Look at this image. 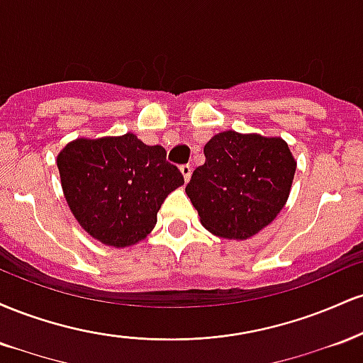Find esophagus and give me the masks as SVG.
Listing matches in <instances>:
<instances>
[{"mask_svg": "<svg viewBox=\"0 0 363 363\" xmlns=\"http://www.w3.org/2000/svg\"><path fill=\"white\" fill-rule=\"evenodd\" d=\"M191 172H193V167H191L189 164H184V165H181V174H182V177H184V181H186V182L189 181V177H191Z\"/></svg>", "mask_w": 363, "mask_h": 363, "instance_id": "obj_1", "label": "esophagus"}]
</instances>
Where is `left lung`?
<instances>
[{
	"instance_id": "left-lung-1",
	"label": "left lung",
	"mask_w": 363,
	"mask_h": 363,
	"mask_svg": "<svg viewBox=\"0 0 363 363\" xmlns=\"http://www.w3.org/2000/svg\"><path fill=\"white\" fill-rule=\"evenodd\" d=\"M205 164L186 186L199 222L228 240H247L277 218L289 199L297 160L280 136L218 133Z\"/></svg>"
}]
</instances>
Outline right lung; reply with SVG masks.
Returning a JSON list of instances; mask_svg holds the SVG:
<instances>
[{
    "mask_svg": "<svg viewBox=\"0 0 363 363\" xmlns=\"http://www.w3.org/2000/svg\"><path fill=\"white\" fill-rule=\"evenodd\" d=\"M165 155L160 145H145L133 133L69 141L56 164L66 203L83 230L118 249L143 240L164 199L184 184Z\"/></svg>",
    "mask_w": 363,
    "mask_h": 363,
    "instance_id": "obj_1",
    "label": "right lung"
}]
</instances>
